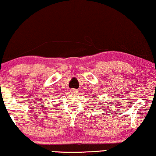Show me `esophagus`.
<instances>
[{"label":"esophagus","instance_id":"obj_1","mask_svg":"<svg viewBox=\"0 0 156 156\" xmlns=\"http://www.w3.org/2000/svg\"><path fill=\"white\" fill-rule=\"evenodd\" d=\"M77 90H75V89H72V90H71V93H77Z\"/></svg>","mask_w":156,"mask_h":156}]
</instances>
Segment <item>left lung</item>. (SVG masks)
<instances>
[{"instance_id": "8db88e82", "label": "left lung", "mask_w": 156, "mask_h": 156, "mask_svg": "<svg viewBox=\"0 0 156 156\" xmlns=\"http://www.w3.org/2000/svg\"><path fill=\"white\" fill-rule=\"evenodd\" d=\"M95 103H96V102H95Z\"/></svg>"}]
</instances>
